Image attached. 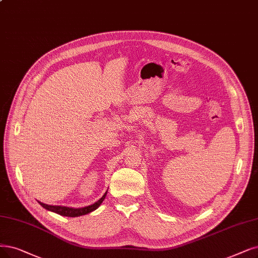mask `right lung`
<instances>
[{
    "label": "right lung",
    "mask_w": 258,
    "mask_h": 258,
    "mask_svg": "<svg viewBox=\"0 0 258 258\" xmlns=\"http://www.w3.org/2000/svg\"><path fill=\"white\" fill-rule=\"evenodd\" d=\"M108 191V190H107ZM107 191L104 194L102 197L96 201L94 204L92 205H88V207L85 208H79V209H73V208H68V207H61V205H48L42 202H39V204L41 207H43L45 210L50 211V212H54L56 214H59L61 216H67V217H78V216H82V215H87L91 212L95 211L96 209L99 208V205L102 203V201L105 200L106 196H107Z\"/></svg>",
    "instance_id": "obj_1"
}]
</instances>
